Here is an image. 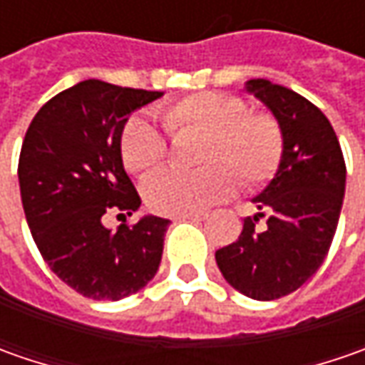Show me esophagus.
Here are the masks:
<instances>
[{
  "label": "esophagus",
  "instance_id": "1",
  "mask_svg": "<svg viewBox=\"0 0 365 365\" xmlns=\"http://www.w3.org/2000/svg\"><path fill=\"white\" fill-rule=\"evenodd\" d=\"M176 219H190V221H203L205 213H189V215H178Z\"/></svg>",
  "mask_w": 365,
  "mask_h": 365
}]
</instances>
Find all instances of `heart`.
I'll return each instance as SVG.
<instances>
[{
  "mask_svg": "<svg viewBox=\"0 0 365 365\" xmlns=\"http://www.w3.org/2000/svg\"><path fill=\"white\" fill-rule=\"evenodd\" d=\"M164 128L175 138H201L195 160L201 170H162L144 182V199L162 215L201 213L235 189L270 182L284 158V133L268 111H252L242 97L217 91L187 95L162 109ZM121 160L133 175H148L168 158V142L142 115L125 121Z\"/></svg>",
  "mask_w": 365,
  "mask_h": 365,
  "instance_id": "b5f03b06",
  "label": "heart"
}]
</instances>
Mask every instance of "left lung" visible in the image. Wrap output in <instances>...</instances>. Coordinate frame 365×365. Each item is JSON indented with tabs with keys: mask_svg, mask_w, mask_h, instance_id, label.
Returning a JSON list of instances; mask_svg holds the SVG:
<instances>
[{
	"mask_svg": "<svg viewBox=\"0 0 365 365\" xmlns=\"http://www.w3.org/2000/svg\"><path fill=\"white\" fill-rule=\"evenodd\" d=\"M278 120L284 158L272 182L254 199L233 244L215 252L223 278L242 294L274 301L301 288L329 252L345 192V160L335 130L309 99L266 78L247 81ZM267 219L264 230L255 223Z\"/></svg>",
	"mask_w": 365,
	"mask_h": 365,
	"instance_id": "left-lung-1",
	"label": "left lung"
}]
</instances>
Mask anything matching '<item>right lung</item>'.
<instances>
[{"label":"right lung","mask_w":365,"mask_h":365,"mask_svg":"<svg viewBox=\"0 0 365 365\" xmlns=\"http://www.w3.org/2000/svg\"><path fill=\"white\" fill-rule=\"evenodd\" d=\"M160 95L83 81L40 107L21 144L18 178L32 237L50 270L93 301L130 297L160 266L168 219L148 215L113 233L103 225L142 203L120 138L133 111Z\"/></svg>","instance_id":"add662e5"}]
</instances>
